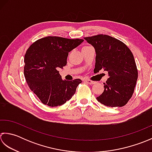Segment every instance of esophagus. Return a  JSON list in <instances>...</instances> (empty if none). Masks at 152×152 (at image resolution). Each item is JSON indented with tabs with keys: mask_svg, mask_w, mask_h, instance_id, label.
Segmentation results:
<instances>
[{
	"mask_svg": "<svg viewBox=\"0 0 152 152\" xmlns=\"http://www.w3.org/2000/svg\"><path fill=\"white\" fill-rule=\"evenodd\" d=\"M85 81H86V83H88V84H90V85H93V84H94V83H95L94 81H92V80H88V79H86Z\"/></svg>",
	"mask_w": 152,
	"mask_h": 152,
	"instance_id": "1",
	"label": "esophagus"
}]
</instances>
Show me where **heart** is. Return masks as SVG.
Wrapping results in <instances>:
<instances>
[{"label":"heart","mask_w":152,"mask_h":152,"mask_svg":"<svg viewBox=\"0 0 152 152\" xmlns=\"http://www.w3.org/2000/svg\"><path fill=\"white\" fill-rule=\"evenodd\" d=\"M87 46H84V47H83V48H85V47H87Z\"/></svg>","instance_id":"obj_1"}]
</instances>
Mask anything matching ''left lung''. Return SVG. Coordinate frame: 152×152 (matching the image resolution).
Listing matches in <instances>:
<instances>
[{"instance_id": "8db88e82", "label": "left lung", "mask_w": 152, "mask_h": 152, "mask_svg": "<svg viewBox=\"0 0 152 152\" xmlns=\"http://www.w3.org/2000/svg\"><path fill=\"white\" fill-rule=\"evenodd\" d=\"M95 49L94 73L108 72L104 91L97 100L108 107L124 106L131 99L138 79L133 54L126 45L114 37L98 35L84 37Z\"/></svg>"}]
</instances>
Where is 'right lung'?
<instances>
[{"instance_id": "add662e5", "label": "right lung", "mask_w": 152, "mask_h": 152, "mask_svg": "<svg viewBox=\"0 0 152 152\" xmlns=\"http://www.w3.org/2000/svg\"><path fill=\"white\" fill-rule=\"evenodd\" d=\"M84 41L59 37L37 40L27 49L24 58V76L29 87L42 104L61 106L70 100L82 80L61 79L59 69L66 66L69 52Z\"/></svg>"}]
</instances>
